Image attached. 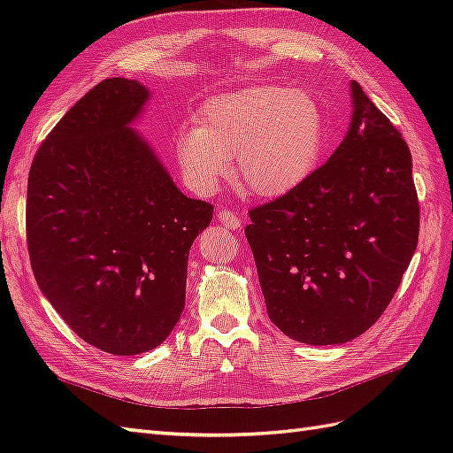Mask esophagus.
Here are the masks:
<instances>
[{
    "instance_id": "esophagus-1",
    "label": "esophagus",
    "mask_w": 453,
    "mask_h": 453,
    "mask_svg": "<svg viewBox=\"0 0 453 453\" xmlns=\"http://www.w3.org/2000/svg\"><path fill=\"white\" fill-rule=\"evenodd\" d=\"M219 223H221L228 230H238L243 225L242 219L234 211H230V210H221V211H219Z\"/></svg>"
}]
</instances>
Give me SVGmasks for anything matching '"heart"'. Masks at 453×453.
<instances>
[{
  "mask_svg": "<svg viewBox=\"0 0 453 453\" xmlns=\"http://www.w3.org/2000/svg\"><path fill=\"white\" fill-rule=\"evenodd\" d=\"M326 119L313 96L285 87H251L203 104L195 128L175 135L173 150L187 185L208 193L236 162L240 185L278 198L319 166Z\"/></svg>",
  "mask_w": 453,
  "mask_h": 453,
  "instance_id": "b5f03b06",
  "label": "heart"
}]
</instances>
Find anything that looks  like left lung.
Wrapping results in <instances>:
<instances>
[{
    "mask_svg": "<svg viewBox=\"0 0 453 453\" xmlns=\"http://www.w3.org/2000/svg\"><path fill=\"white\" fill-rule=\"evenodd\" d=\"M349 87V130L331 158L245 226L270 321L310 346L368 331L418 248L412 155L361 85Z\"/></svg>",
    "mask_w": 453,
    "mask_h": 453,
    "instance_id": "1",
    "label": "left lung"
}]
</instances>
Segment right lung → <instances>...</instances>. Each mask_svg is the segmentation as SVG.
I'll use <instances>...</instances> for the list:
<instances>
[{
  "label": "right lung",
  "instance_id": "1",
  "mask_svg": "<svg viewBox=\"0 0 453 453\" xmlns=\"http://www.w3.org/2000/svg\"><path fill=\"white\" fill-rule=\"evenodd\" d=\"M149 98L140 81H102L41 143L28 177L39 289L77 336L113 355L155 349L173 331L190 245L213 217L132 128Z\"/></svg>",
  "mask_w": 453,
  "mask_h": 453
}]
</instances>
